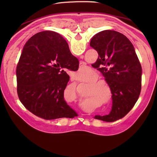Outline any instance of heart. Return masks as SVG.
Returning a JSON list of instances; mask_svg holds the SVG:
<instances>
[{
	"label": "heart",
	"mask_w": 157,
	"mask_h": 157,
	"mask_svg": "<svg viewBox=\"0 0 157 157\" xmlns=\"http://www.w3.org/2000/svg\"><path fill=\"white\" fill-rule=\"evenodd\" d=\"M94 73V70L90 67H81L80 68L78 71L77 73L76 78L79 81H86L88 78L90 77V76ZM98 79V76L92 77L90 79V81H92L91 84H89L88 86V96H96L99 98L103 99L105 96V93L103 92V90L101 86H98L101 83L105 84V82L101 81V80H96ZM71 88L74 90V92L76 91V86L75 85L71 86Z\"/></svg>",
	"instance_id": "obj_1"
}]
</instances>
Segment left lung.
Masks as SVG:
<instances>
[{"mask_svg": "<svg viewBox=\"0 0 157 157\" xmlns=\"http://www.w3.org/2000/svg\"><path fill=\"white\" fill-rule=\"evenodd\" d=\"M90 46L98 53L92 66L101 71L111 90L113 105L109 115L96 119L114 122L130 112L139 98L142 69L134 47L122 33L105 30L91 39Z\"/></svg>", "mask_w": 157, "mask_h": 157, "instance_id": "8db88e82", "label": "left lung"}]
</instances>
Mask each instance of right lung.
<instances>
[{
    "mask_svg": "<svg viewBox=\"0 0 157 157\" xmlns=\"http://www.w3.org/2000/svg\"><path fill=\"white\" fill-rule=\"evenodd\" d=\"M78 60L58 33H38L23 46L16 68L17 92L24 107L45 120L77 116L64 100L69 80L65 69L77 71Z\"/></svg>",
    "mask_w": 157,
    "mask_h": 157,
    "instance_id": "1",
    "label": "right lung"
}]
</instances>
